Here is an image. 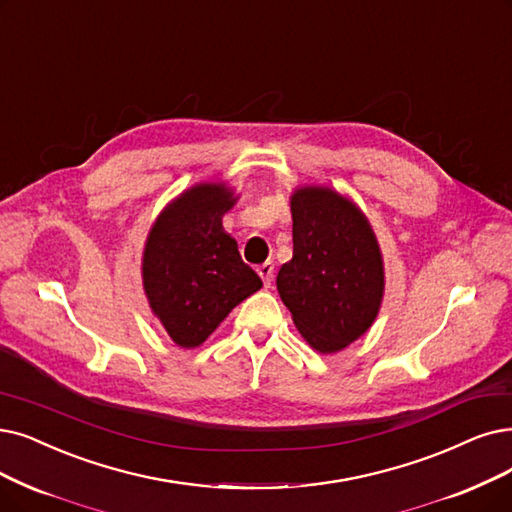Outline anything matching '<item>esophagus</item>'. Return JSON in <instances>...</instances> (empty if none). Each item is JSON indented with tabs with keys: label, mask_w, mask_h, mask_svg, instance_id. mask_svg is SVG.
Listing matches in <instances>:
<instances>
[{
	"label": "esophagus",
	"mask_w": 512,
	"mask_h": 512,
	"mask_svg": "<svg viewBox=\"0 0 512 512\" xmlns=\"http://www.w3.org/2000/svg\"><path fill=\"white\" fill-rule=\"evenodd\" d=\"M273 273H275V264L273 262H264L258 267V275L262 277L264 288H271L273 285Z\"/></svg>",
	"instance_id": "1"
}]
</instances>
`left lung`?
Wrapping results in <instances>:
<instances>
[{"mask_svg": "<svg viewBox=\"0 0 512 512\" xmlns=\"http://www.w3.org/2000/svg\"><path fill=\"white\" fill-rule=\"evenodd\" d=\"M294 256L277 275V290L298 332L319 353L357 340L378 315L384 273L370 224L330 189L292 197Z\"/></svg>", "mask_w": 512, "mask_h": 512, "instance_id": "obj_1", "label": "left lung"}]
</instances>
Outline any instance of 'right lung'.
<instances>
[{
  "label": "right lung",
  "instance_id": "add662e5",
  "mask_svg": "<svg viewBox=\"0 0 512 512\" xmlns=\"http://www.w3.org/2000/svg\"><path fill=\"white\" fill-rule=\"evenodd\" d=\"M220 185H199L159 216L149 235L142 281L153 313L185 349L206 340L233 306L262 288L235 239L222 231L233 206Z\"/></svg>",
  "mask_w": 512,
  "mask_h": 512
}]
</instances>
